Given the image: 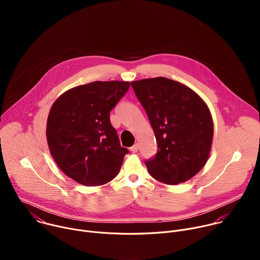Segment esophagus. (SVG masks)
<instances>
[{"instance_id":"obj_1","label":"esophagus","mask_w":260,"mask_h":260,"mask_svg":"<svg viewBox=\"0 0 260 260\" xmlns=\"http://www.w3.org/2000/svg\"><path fill=\"white\" fill-rule=\"evenodd\" d=\"M138 150H139V145H138V144H135L134 146L131 147V151H132L133 153L138 152Z\"/></svg>"}]
</instances>
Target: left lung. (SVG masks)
<instances>
[{"instance_id": "obj_1", "label": "left lung", "mask_w": 260, "mask_h": 260, "mask_svg": "<svg viewBox=\"0 0 260 260\" xmlns=\"http://www.w3.org/2000/svg\"><path fill=\"white\" fill-rule=\"evenodd\" d=\"M155 134L158 150L146 161L156 180L177 185L196 176L207 164L214 125L209 107L191 88L165 78L132 82Z\"/></svg>"}]
</instances>
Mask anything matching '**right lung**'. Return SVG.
<instances>
[{
	"label": "right lung",
	"instance_id": "add662e5",
	"mask_svg": "<svg viewBox=\"0 0 260 260\" xmlns=\"http://www.w3.org/2000/svg\"><path fill=\"white\" fill-rule=\"evenodd\" d=\"M128 81H94L61 93L50 108L46 137L58 168L85 186H100L119 173L124 155L110 111L128 90Z\"/></svg>",
	"mask_w": 260,
	"mask_h": 260
}]
</instances>
